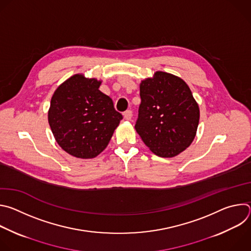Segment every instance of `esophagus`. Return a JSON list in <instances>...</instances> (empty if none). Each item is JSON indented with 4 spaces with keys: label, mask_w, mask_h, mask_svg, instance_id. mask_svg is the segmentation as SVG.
<instances>
[{
    "label": "esophagus",
    "mask_w": 251,
    "mask_h": 251,
    "mask_svg": "<svg viewBox=\"0 0 251 251\" xmlns=\"http://www.w3.org/2000/svg\"><path fill=\"white\" fill-rule=\"evenodd\" d=\"M132 116H133V113H132L131 110H126V111L124 112V118H125L126 120H131V119H132Z\"/></svg>",
    "instance_id": "obj_1"
}]
</instances>
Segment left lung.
I'll list each match as a JSON object with an SVG mask.
<instances>
[{
  "instance_id": "left-lung-1",
  "label": "left lung",
  "mask_w": 251,
  "mask_h": 251,
  "mask_svg": "<svg viewBox=\"0 0 251 251\" xmlns=\"http://www.w3.org/2000/svg\"><path fill=\"white\" fill-rule=\"evenodd\" d=\"M141 104L135 129L157 156L172 158L194 141L200 121L199 104L188 84L174 75L156 71L140 83Z\"/></svg>"
}]
</instances>
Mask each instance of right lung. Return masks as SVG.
<instances>
[{
  "mask_svg": "<svg viewBox=\"0 0 251 251\" xmlns=\"http://www.w3.org/2000/svg\"><path fill=\"white\" fill-rule=\"evenodd\" d=\"M100 80L75 75L54 91L49 123L57 144L69 155L92 159L106 147L122 115L99 90Z\"/></svg>",
  "mask_w": 251,
  "mask_h": 251,
  "instance_id": "1",
  "label": "right lung"
}]
</instances>
